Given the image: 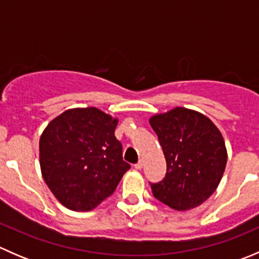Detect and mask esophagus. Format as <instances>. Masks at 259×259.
<instances>
[{"label":"esophagus","mask_w":259,"mask_h":259,"mask_svg":"<svg viewBox=\"0 0 259 259\" xmlns=\"http://www.w3.org/2000/svg\"><path fill=\"white\" fill-rule=\"evenodd\" d=\"M143 165H144V161H143L142 159H140V160L138 161L137 164H135V168H137V169H142Z\"/></svg>","instance_id":"esophagus-1"}]
</instances>
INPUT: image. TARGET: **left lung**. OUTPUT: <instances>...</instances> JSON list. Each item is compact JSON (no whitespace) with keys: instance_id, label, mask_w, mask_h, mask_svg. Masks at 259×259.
Masks as SVG:
<instances>
[{"instance_id":"obj_1","label":"left lung","mask_w":259,"mask_h":259,"mask_svg":"<svg viewBox=\"0 0 259 259\" xmlns=\"http://www.w3.org/2000/svg\"><path fill=\"white\" fill-rule=\"evenodd\" d=\"M150 125L166 160L163 180L150 183L153 195L176 210L200 205L217 189L226 169L221 132L207 116L185 108L154 115Z\"/></svg>"}]
</instances>
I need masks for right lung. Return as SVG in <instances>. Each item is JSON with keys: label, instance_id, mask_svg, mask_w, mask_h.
Here are the masks:
<instances>
[{"label": "right lung", "instance_id": "1", "mask_svg": "<svg viewBox=\"0 0 259 259\" xmlns=\"http://www.w3.org/2000/svg\"><path fill=\"white\" fill-rule=\"evenodd\" d=\"M117 120L96 108L70 109L55 117L40 138L42 177L71 210L98 207L130 169L115 138Z\"/></svg>", "mask_w": 259, "mask_h": 259}]
</instances>
